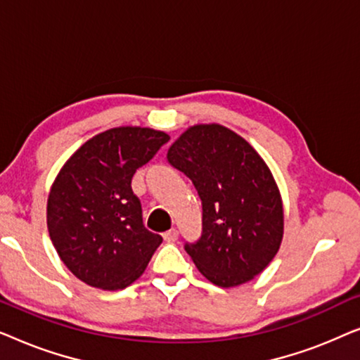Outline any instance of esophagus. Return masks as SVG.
I'll return each mask as SVG.
<instances>
[{"mask_svg":"<svg viewBox=\"0 0 360 360\" xmlns=\"http://www.w3.org/2000/svg\"><path fill=\"white\" fill-rule=\"evenodd\" d=\"M164 239H165V243H169V244L175 243V240L179 239V231H176V229L167 231V233L164 234Z\"/></svg>","mask_w":360,"mask_h":360,"instance_id":"34e87169","label":"esophagus"}]
</instances>
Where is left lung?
<instances>
[{"label": "left lung", "mask_w": 360, "mask_h": 360, "mask_svg": "<svg viewBox=\"0 0 360 360\" xmlns=\"http://www.w3.org/2000/svg\"><path fill=\"white\" fill-rule=\"evenodd\" d=\"M193 181L203 233L185 244L196 267L218 287H238L272 262L283 238V203L272 172L244 137L221 124H195L167 152Z\"/></svg>", "instance_id": "left-lung-1"}]
</instances>
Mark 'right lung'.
Here are the masks:
<instances>
[{
    "label": "right lung",
    "mask_w": 360,
    "mask_h": 360,
    "mask_svg": "<svg viewBox=\"0 0 360 360\" xmlns=\"http://www.w3.org/2000/svg\"><path fill=\"white\" fill-rule=\"evenodd\" d=\"M169 139L150 127H112L88 139L53 180L49 236L67 269L90 287H129L162 244L142 224L131 180Z\"/></svg>",
    "instance_id": "1"
}]
</instances>
